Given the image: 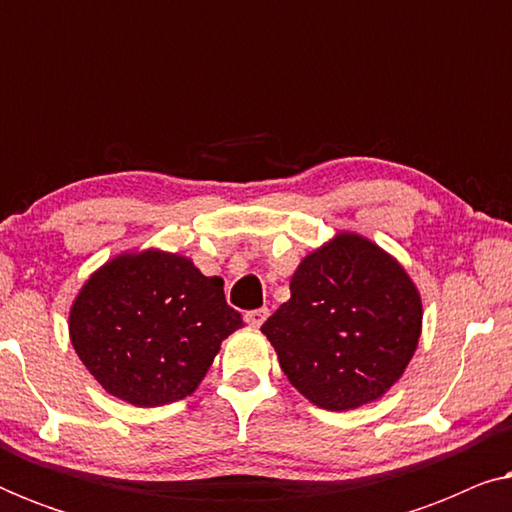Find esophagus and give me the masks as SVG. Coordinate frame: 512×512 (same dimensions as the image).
<instances>
[{"mask_svg":"<svg viewBox=\"0 0 512 512\" xmlns=\"http://www.w3.org/2000/svg\"><path fill=\"white\" fill-rule=\"evenodd\" d=\"M268 307H261V310H251V312H247V324L251 326V328H261L263 326V321L268 319Z\"/></svg>","mask_w":512,"mask_h":512,"instance_id":"esophagus-1","label":"esophagus"}]
</instances>
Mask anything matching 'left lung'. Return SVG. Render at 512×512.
<instances>
[{
  "label": "left lung",
  "instance_id": "left-lung-1",
  "mask_svg": "<svg viewBox=\"0 0 512 512\" xmlns=\"http://www.w3.org/2000/svg\"><path fill=\"white\" fill-rule=\"evenodd\" d=\"M289 289L261 331L307 401L354 410L401 380L424 312L415 282L389 251L340 230L300 261Z\"/></svg>",
  "mask_w": 512,
  "mask_h": 512
}]
</instances>
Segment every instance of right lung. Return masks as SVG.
<instances>
[{"label":"right lung","instance_id":"obj_1","mask_svg":"<svg viewBox=\"0 0 512 512\" xmlns=\"http://www.w3.org/2000/svg\"><path fill=\"white\" fill-rule=\"evenodd\" d=\"M242 326L221 277L153 247L109 258L69 307V340L83 366L107 394L137 408L191 396L221 342Z\"/></svg>","mask_w":512,"mask_h":512}]
</instances>
